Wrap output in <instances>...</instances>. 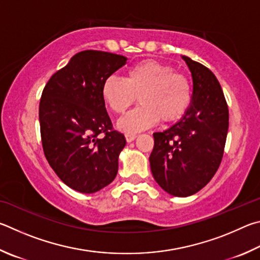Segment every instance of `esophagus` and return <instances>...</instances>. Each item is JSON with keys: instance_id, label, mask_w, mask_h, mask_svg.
<instances>
[{"instance_id": "34e87169", "label": "esophagus", "mask_w": 260, "mask_h": 260, "mask_svg": "<svg viewBox=\"0 0 260 260\" xmlns=\"http://www.w3.org/2000/svg\"><path fill=\"white\" fill-rule=\"evenodd\" d=\"M136 138H137V136H136V135H129V134L125 135V139H126L127 143L134 142V140H135Z\"/></svg>"}]
</instances>
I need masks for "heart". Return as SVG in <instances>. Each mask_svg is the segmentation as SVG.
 Returning <instances> with one entry per match:
<instances>
[{
    "instance_id": "1",
    "label": "heart",
    "mask_w": 260,
    "mask_h": 260,
    "mask_svg": "<svg viewBox=\"0 0 260 260\" xmlns=\"http://www.w3.org/2000/svg\"><path fill=\"white\" fill-rule=\"evenodd\" d=\"M102 97L113 113H124L136 99L140 106L117 121V127L129 135L156 125L158 121H178L192 100L187 77L169 65L144 60L126 71L124 80L109 76L102 84Z\"/></svg>"
}]
</instances>
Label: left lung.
Segmentation results:
<instances>
[{
	"label": "left lung",
	"instance_id": "8db88e82",
	"mask_svg": "<svg viewBox=\"0 0 260 260\" xmlns=\"http://www.w3.org/2000/svg\"><path fill=\"white\" fill-rule=\"evenodd\" d=\"M193 80L192 100L184 116L155 133L149 165L154 179L174 197L202 189L220 166L229 131V107L215 74L181 56Z\"/></svg>",
	"mask_w": 260,
	"mask_h": 260
}]
</instances>
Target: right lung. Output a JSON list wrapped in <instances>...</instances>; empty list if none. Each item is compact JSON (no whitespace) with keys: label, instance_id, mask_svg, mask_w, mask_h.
<instances>
[{"label":"right lung","instance_id":"add662e5","mask_svg":"<svg viewBox=\"0 0 260 260\" xmlns=\"http://www.w3.org/2000/svg\"><path fill=\"white\" fill-rule=\"evenodd\" d=\"M126 60L121 54L81 51L54 73L42 92L39 116L44 155L62 183L80 193L98 192L117 175L126 142L113 130L102 84Z\"/></svg>","mask_w":260,"mask_h":260}]
</instances>
